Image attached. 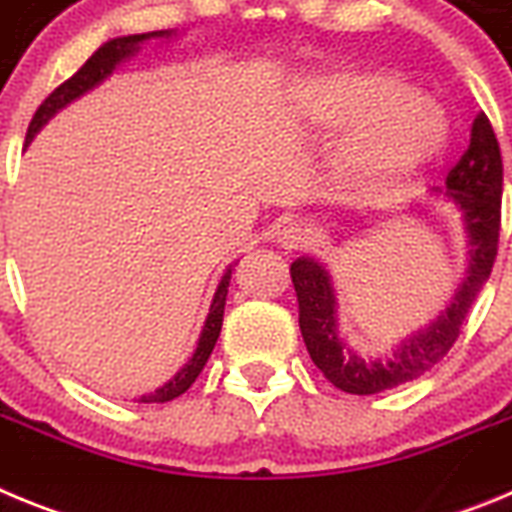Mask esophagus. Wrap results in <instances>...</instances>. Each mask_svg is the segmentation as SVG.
I'll list each match as a JSON object with an SVG mask.
<instances>
[{"label":"esophagus","instance_id":"34e87169","mask_svg":"<svg viewBox=\"0 0 512 512\" xmlns=\"http://www.w3.org/2000/svg\"><path fill=\"white\" fill-rule=\"evenodd\" d=\"M310 238V230L305 228L302 223H287L282 230L277 233V241L282 243L287 251H295V248H302Z\"/></svg>","mask_w":512,"mask_h":512}]
</instances>
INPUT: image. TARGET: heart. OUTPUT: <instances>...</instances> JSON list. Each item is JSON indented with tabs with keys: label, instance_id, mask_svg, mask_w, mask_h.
<instances>
[{
	"label": "heart",
	"instance_id": "heart-1",
	"mask_svg": "<svg viewBox=\"0 0 512 512\" xmlns=\"http://www.w3.org/2000/svg\"><path fill=\"white\" fill-rule=\"evenodd\" d=\"M320 122L351 130L338 153L348 182L384 189L418 174L446 140L443 120L408 81L379 71H338L310 89Z\"/></svg>",
	"mask_w": 512,
	"mask_h": 512
}]
</instances>
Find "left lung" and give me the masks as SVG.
I'll return each instance as SVG.
<instances>
[{
  "label": "left lung",
  "instance_id": "1",
  "mask_svg": "<svg viewBox=\"0 0 512 512\" xmlns=\"http://www.w3.org/2000/svg\"><path fill=\"white\" fill-rule=\"evenodd\" d=\"M438 192V189H433ZM464 217L469 238L467 279L459 284L454 300L428 328L405 338L390 359H361L338 336L336 292L323 264L302 256L289 266L300 302V330L307 354L330 384L351 395H377L397 384L413 382L449 354L459 338L467 312L479 289L490 279L500 241V205H503V156L490 120L479 112L472 122V138L459 164L446 176V192Z\"/></svg>",
  "mask_w": 512,
  "mask_h": 512
}]
</instances>
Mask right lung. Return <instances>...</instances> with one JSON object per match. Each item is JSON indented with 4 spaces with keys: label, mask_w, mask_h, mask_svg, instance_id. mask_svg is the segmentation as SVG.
<instances>
[{
    "label": "right lung",
    "mask_w": 512,
    "mask_h": 512,
    "mask_svg": "<svg viewBox=\"0 0 512 512\" xmlns=\"http://www.w3.org/2000/svg\"><path fill=\"white\" fill-rule=\"evenodd\" d=\"M169 35H171L169 30H156V33L122 35V38H112V40H107L104 45H99L97 51L92 53V58H89V61L84 63V66H81V69L76 71L71 79L63 81L61 87H56L51 94H48V97H45V102L40 104L38 112H35V117L30 120V128H27V138H25V148L30 146V140L35 138V133H38V130L43 128L45 122L51 120L58 110H63L66 104L74 102V99H79L81 94H87L89 89L97 87L99 81H104L107 76L112 74V71H115L117 63L125 61V58H130L133 53H138L140 43H146V40H151V38H169ZM230 274H233V269L225 271L223 279H220V284H217V292H215V297H212V305H210V315H207L200 343H197V351L192 354V359L182 366V372L176 374L174 379H169L164 387H158V390L151 392V395L140 397V402L174 400V397L184 395V392L192 387L194 379L200 377V372L205 369L207 359H210L212 348H215L217 336H220V328H223V312H225V297H228V287H230Z\"/></svg>",
    "instance_id": "right-lung-1"
}]
</instances>
